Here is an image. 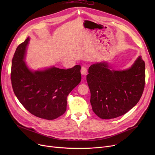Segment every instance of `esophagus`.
Listing matches in <instances>:
<instances>
[{
	"label": "esophagus",
	"mask_w": 155,
	"mask_h": 155,
	"mask_svg": "<svg viewBox=\"0 0 155 155\" xmlns=\"http://www.w3.org/2000/svg\"><path fill=\"white\" fill-rule=\"evenodd\" d=\"M87 68L85 67H82V68H81V73H82V75H87Z\"/></svg>",
	"instance_id": "esophagus-1"
}]
</instances>
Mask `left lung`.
Here are the masks:
<instances>
[{
    "instance_id": "left-lung-1",
    "label": "left lung",
    "mask_w": 155,
    "mask_h": 155,
    "mask_svg": "<svg viewBox=\"0 0 155 155\" xmlns=\"http://www.w3.org/2000/svg\"><path fill=\"white\" fill-rule=\"evenodd\" d=\"M91 104L95 114L103 119L121 116L134 107L143 94L145 64L139 56L131 67L112 70L108 62L96 63L87 75Z\"/></svg>"
}]
</instances>
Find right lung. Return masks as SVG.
Wrapping results in <instances>:
<instances>
[{"label": "right lung", "instance_id": "obj_1", "mask_svg": "<svg viewBox=\"0 0 155 155\" xmlns=\"http://www.w3.org/2000/svg\"><path fill=\"white\" fill-rule=\"evenodd\" d=\"M28 37L15 50L12 61L14 92L23 106L34 116L53 120L67 110V98L81 81L80 65L64 70L51 67L34 70L25 62Z\"/></svg>", "mask_w": 155, "mask_h": 155}]
</instances>
